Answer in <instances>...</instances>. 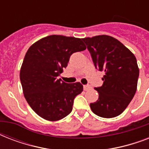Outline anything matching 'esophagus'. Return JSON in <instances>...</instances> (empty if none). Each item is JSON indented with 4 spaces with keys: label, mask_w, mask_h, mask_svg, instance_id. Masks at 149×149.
<instances>
[{
    "label": "esophagus",
    "mask_w": 149,
    "mask_h": 149,
    "mask_svg": "<svg viewBox=\"0 0 149 149\" xmlns=\"http://www.w3.org/2000/svg\"><path fill=\"white\" fill-rule=\"evenodd\" d=\"M91 88H92V86H91V85H90V84H86V85H84V91H89V90H91Z\"/></svg>",
    "instance_id": "34e87169"
}]
</instances>
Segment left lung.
<instances>
[{
    "instance_id": "left-lung-1",
    "label": "left lung",
    "mask_w": 149,
    "mask_h": 149,
    "mask_svg": "<svg viewBox=\"0 0 149 149\" xmlns=\"http://www.w3.org/2000/svg\"><path fill=\"white\" fill-rule=\"evenodd\" d=\"M96 69L104 71V84L96 87L99 98L90 104L93 113L105 118L120 115L134 97L139 70L135 56L118 39L109 36L83 38Z\"/></svg>"
}]
</instances>
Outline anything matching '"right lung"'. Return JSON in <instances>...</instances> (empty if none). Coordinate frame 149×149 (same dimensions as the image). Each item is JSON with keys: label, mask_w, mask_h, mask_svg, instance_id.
I'll return each instance as SVG.
<instances>
[{"label": "right lung", "mask_w": 149, "mask_h": 149, "mask_svg": "<svg viewBox=\"0 0 149 149\" xmlns=\"http://www.w3.org/2000/svg\"><path fill=\"white\" fill-rule=\"evenodd\" d=\"M86 49L81 38L52 35L34 43L27 51L20 71L23 93L41 118L55 121L71 113L75 97L82 93L80 83L58 79L71 55Z\"/></svg>", "instance_id": "right-lung-1"}]
</instances>
